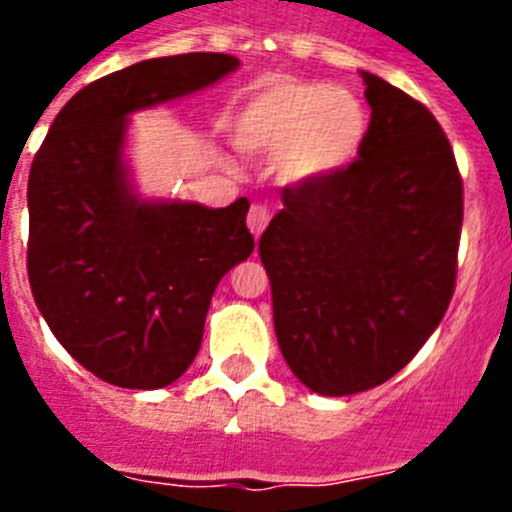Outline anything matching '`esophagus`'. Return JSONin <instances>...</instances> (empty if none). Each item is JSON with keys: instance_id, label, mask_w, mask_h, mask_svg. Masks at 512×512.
I'll return each instance as SVG.
<instances>
[{"instance_id": "34e87169", "label": "esophagus", "mask_w": 512, "mask_h": 512, "mask_svg": "<svg viewBox=\"0 0 512 512\" xmlns=\"http://www.w3.org/2000/svg\"><path fill=\"white\" fill-rule=\"evenodd\" d=\"M246 223H248V230L253 233V238H259V235L266 230V225H269V210L261 205H253L251 210H248Z\"/></svg>"}]
</instances>
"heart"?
<instances>
[{"instance_id":"obj_1","label":"heart","mask_w":512,"mask_h":512,"mask_svg":"<svg viewBox=\"0 0 512 512\" xmlns=\"http://www.w3.org/2000/svg\"><path fill=\"white\" fill-rule=\"evenodd\" d=\"M369 135V112L354 92L323 81L271 76L233 117V140L253 156H274L287 184L323 182L354 164Z\"/></svg>"}]
</instances>
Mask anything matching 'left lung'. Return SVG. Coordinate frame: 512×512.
I'll use <instances>...</instances> for the list:
<instances>
[{"label": "left lung", "mask_w": 512, "mask_h": 512, "mask_svg": "<svg viewBox=\"0 0 512 512\" xmlns=\"http://www.w3.org/2000/svg\"><path fill=\"white\" fill-rule=\"evenodd\" d=\"M361 79L372 120L359 158L284 187L259 241L284 361L325 397L372 390L418 354L454 295L464 220L436 117L379 76Z\"/></svg>", "instance_id": "left-lung-1"}]
</instances>
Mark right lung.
I'll return each instance as SVG.
<instances>
[{
    "label": "right lung",
    "instance_id": "right-lung-1",
    "mask_svg": "<svg viewBox=\"0 0 512 512\" xmlns=\"http://www.w3.org/2000/svg\"><path fill=\"white\" fill-rule=\"evenodd\" d=\"M228 53L148 58L76 92L35 153L27 277L53 336L84 369L158 390L189 369L217 282L251 256L248 200H146L125 161L130 115L212 87Z\"/></svg>",
    "mask_w": 512,
    "mask_h": 512
}]
</instances>
